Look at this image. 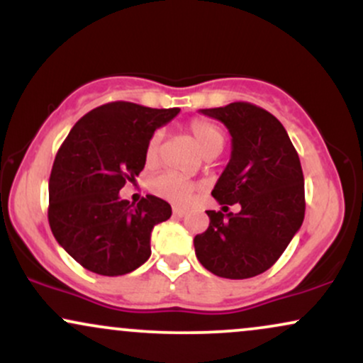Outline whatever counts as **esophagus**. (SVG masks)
Instances as JSON below:
<instances>
[{
  "mask_svg": "<svg viewBox=\"0 0 363 363\" xmlns=\"http://www.w3.org/2000/svg\"><path fill=\"white\" fill-rule=\"evenodd\" d=\"M172 213H174V216H184L187 213V210H186V208H181V206H174Z\"/></svg>",
  "mask_w": 363,
  "mask_h": 363,
  "instance_id": "esophagus-1",
  "label": "esophagus"
}]
</instances>
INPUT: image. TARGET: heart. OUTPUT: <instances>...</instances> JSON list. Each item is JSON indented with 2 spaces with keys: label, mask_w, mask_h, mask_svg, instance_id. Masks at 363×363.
<instances>
[{
  "label": "heart",
  "mask_w": 363,
  "mask_h": 363,
  "mask_svg": "<svg viewBox=\"0 0 363 363\" xmlns=\"http://www.w3.org/2000/svg\"><path fill=\"white\" fill-rule=\"evenodd\" d=\"M189 133L193 135L196 143L199 145L201 152L205 157H215L223 150L225 135L216 124L210 123L205 119H194L189 124ZM162 141H164V131L157 129L152 136H150L147 150H145V158L148 164H155L160 155ZM150 189L153 191L160 198L167 199L170 203H177V205H186L193 198L196 184L191 182L189 179L179 176L176 172H162L150 181Z\"/></svg>",
  "instance_id": "b5f03b06"
}]
</instances>
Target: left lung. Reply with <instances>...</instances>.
<instances>
[{"instance_id": "left-lung-1", "label": "left lung", "mask_w": 363, "mask_h": 363, "mask_svg": "<svg viewBox=\"0 0 363 363\" xmlns=\"http://www.w3.org/2000/svg\"><path fill=\"white\" fill-rule=\"evenodd\" d=\"M199 112L227 126L232 153L211 191L223 211H206L210 227L194 237L196 257L216 277L252 278L272 268L303 222L298 153L280 121L252 104ZM235 202L239 214L228 211Z\"/></svg>"}]
</instances>
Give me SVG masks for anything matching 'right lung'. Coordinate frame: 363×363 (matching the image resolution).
Listing matches in <instances>:
<instances>
[{"instance_id":"1","label":"right lung","mask_w":363,"mask_h":363,"mask_svg":"<svg viewBox=\"0 0 363 363\" xmlns=\"http://www.w3.org/2000/svg\"><path fill=\"white\" fill-rule=\"evenodd\" d=\"M133 102L104 104L72 128L49 177V225L57 244L85 269L104 277L135 272L152 254L157 223L172 215L167 201L147 194L121 199L145 167L150 136L179 114Z\"/></svg>"}]
</instances>
